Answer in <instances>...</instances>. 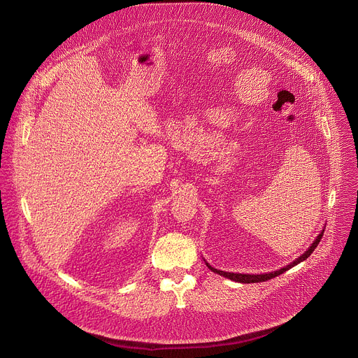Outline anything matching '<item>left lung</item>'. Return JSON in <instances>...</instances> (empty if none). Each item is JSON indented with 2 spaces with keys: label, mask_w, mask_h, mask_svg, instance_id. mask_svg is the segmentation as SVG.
<instances>
[{
  "label": "left lung",
  "mask_w": 358,
  "mask_h": 358,
  "mask_svg": "<svg viewBox=\"0 0 358 358\" xmlns=\"http://www.w3.org/2000/svg\"><path fill=\"white\" fill-rule=\"evenodd\" d=\"M323 234H324V229L319 234V236L316 238V241L312 243V246L306 250L303 255H300V257L296 259V261H293L290 265H287V266H285V268H282V269H279V271H275V272H271V273H264V275H246V273H231V272H224V271H218V269H215V268H213L211 265H208L207 262V266L213 271V272H215V273H218V275H221V276H224V278H228V279H231V280H234V282H239V283H258V282H266V280H269V279H272V278H276V276H279V275H282L283 272H286V271H289L290 268H293L294 265H297V264H300V262H303V261H306L308 259L310 255L313 253V250L316 249V246L319 245V242H320V239L323 238Z\"/></svg>",
  "instance_id": "8db88e82"
}]
</instances>
